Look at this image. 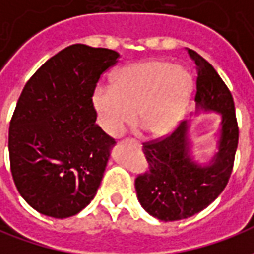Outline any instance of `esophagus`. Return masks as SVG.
I'll return each instance as SVG.
<instances>
[{"label": "esophagus", "mask_w": 254, "mask_h": 254, "mask_svg": "<svg viewBox=\"0 0 254 254\" xmlns=\"http://www.w3.org/2000/svg\"><path fill=\"white\" fill-rule=\"evenodd\" d=\"M129 141H130V143H133V144H136L137 147H141V144L138 143V141H136V140H129Z\"/></svg>", "instance_id": "esophagus-1"}]
</instances>
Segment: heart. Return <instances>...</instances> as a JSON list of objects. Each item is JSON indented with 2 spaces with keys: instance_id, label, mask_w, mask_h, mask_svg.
<instances>
[{
  "instance_id": "obj_1",
  "label": "heart",
  "mask_w": 254,
  "mask_h": 254,
  "mask_svg": "<svg viewBox=\"0 0 254 254\" xmlns=\"http://www.w3.org/2000/svg\"><path fill=\"white\" fill-rule=\"evenodd\" d=\"M191 88V77L181 65L145 60L117 70L113 85L98 87L92 106L100 127L109 136H121L132 122L148 136L170 133L181 120Z\"/></svg>"
}]
</instances>
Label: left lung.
Segmentation results:
<instances>
[{"mask_svg": "<svg viewBox=\"0 0 254 254\" xmlns=\"http://www.w3.org/2000/svg\"><path fill=\"white\" fill-rule=\"evenodd\" d=\"M188 53L197 66L196 114L215 111L220 116L218 152L207 163H198L191 156L190 121L181 122L160 141L144 144L149 171L136 178V193L141 207L163 222L190 218L223 191L238 145L234 100L229 88L211 64L194 50Z\"/></svg>", "mask_w": 254, "mask_h": 254, "instance_id": "left-lung-1", "label": "left lung"}]
</instances>
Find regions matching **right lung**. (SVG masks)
I'll use <instances>...</instances> for the list:
<instances>
[{
	"instance_id": "obj_1",
	"label": "right lung",
	"mask_w": 254,
	"mask_h": 254,
	"mask_svg": "<svg viewBox=\"0 0 254 254\" xmlns=\"http://www.w3.org/2000/svg\"><path fill=\"white\" fill-rule=\"evenodd\" d=\"M118 58L110 49L72 45L47 60L20 95L9 125L10 171L42 215L73 216L98 191L116 141L95 124L92 94Z\"/></svg>"
}]
</instances>
